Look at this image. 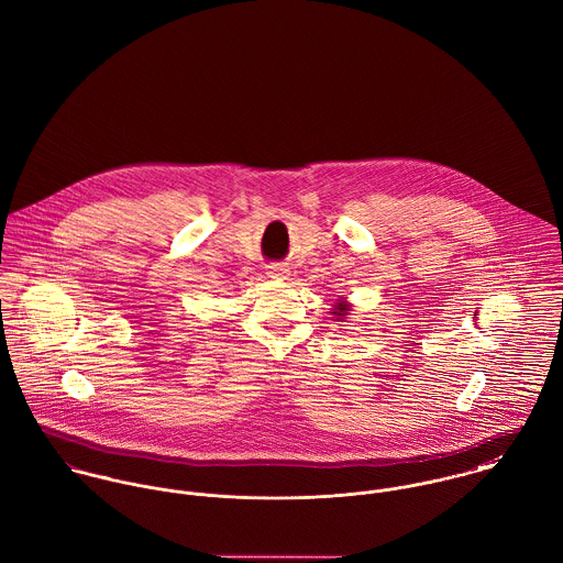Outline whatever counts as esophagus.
<instances>
[{
    "mask_svg": "<svg viewBox=\"0 0 563 563\" xmlns=\"http://www.w3.org/2000/svg\"><path fill=\"white\" fill-rule=\"evenodd\" d=\"M267 276L274 280H285V278H289V269L285 265H269Z\"/></svg>",
    "mask_w": 563,
    "mask_h": 563,
    "instance_id": "34e87169",
    "label": "esophagus"
}]
</instances>
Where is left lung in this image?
<instances>
[{"instance_id": "obj_1", "label": "left lung", "mask_w": 563, "mask_h": 563, "mask_svg": "<svg viewBox=\"0 0 563 563\" xmlns=\"http://www.w3.org/2000/svg\"><path fill=\"white\" fill-rule=\"evenodd\" d=\"M350 311H352V305H350V300H347V298H339V300H335L333 309H331L333 322H341V324H345V322H347V316H350Z\"/></svg>"}]
</instances>
